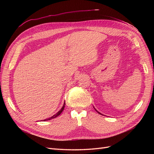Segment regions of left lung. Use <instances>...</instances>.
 Listing matches in <instances>:
<instances>
[{
  "label": "left lung",
  "mask_w": 154,
  "mask_h": 154,
  "mask_svg": "<svg viewBox=\"0 0 154 154\" xmlns=\"http://www.w3.org/2000/svg\"><path fill=\"white\" fill-rule=\"evenodd\" d=\"M95 110H96V109H95ZM96 111H97V110H96ZM97 112H98V113H99V114H101V113H100V112H98V111H97Z\"/></svg>",
  "instance_id": "8db88e82"
}]
</instances>
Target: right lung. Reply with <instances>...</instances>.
I'll use <instances>...</instances> for the list:
<instances>
[{
  "label": "right lung",
  "instance_id": "1",
  "mask_svg": "<svg viewBox=\"0 0 154 154\" xmlns=\"http://www.w3.org/2000/svg\"><path fill=\"white\" fill-rule=\"evenodd\" d=\"M65 105H66V103H64V104H63V106H62V108L60 109L58 112L56 114H54V116H53L52 117H51V118H48V119H44V121L45 122V121H48V120H50V119H54V118H57V117H58V116L61 114L62 112V111L63 110V109H64V107H65Z\"/></svg>",
  "mask_w": 154,
  "mask_h": 154
}]
</instances>
